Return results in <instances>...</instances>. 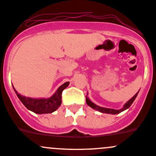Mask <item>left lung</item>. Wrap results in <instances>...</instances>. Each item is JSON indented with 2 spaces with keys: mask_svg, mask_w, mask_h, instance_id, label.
I'll return each mask as SVG.
<instances>
[{
  "mask_svg": "<svg viewBox=\"0 0 156 156\" xmlns=\"http://www.w3.org/2000/svg\"><path fill=\"white\" fill-rule=\"evenodd\" d=\"M138 93H139V91H138V92L136 93V94H135V95L133 96V97H132L130 100H129L128 101H127V103L124 105L123 108H122L121 109H113V108H104V107H101V106H97V105L94 104V103H92V102H91L90 100L87 98V97H86V103H87V104L90 106V107H91L92 108H94V109L97 110V111L100 112L115 115V114H119V113L125 111V109H127V108H128L129 107H130V106H131L132 103H133V102L134 101L135 99H136Z\"/></svg>",
  "mask_w": 156,
  "mask_h": 156,
  "instance_id": "8db88e82",
  "label": "left lung"
}]
</instances>
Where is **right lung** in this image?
Instances as JSON below:
<instances>
[{
	"label": "right lung",
	"instance_id": "add662e5",
	"mask_svg": "<svg viewBox=\"0 0 156 156\" xmlns=\"http://www.w3.org/2000/svg\"><path fill=\"white\" fill-rule=\"evenodd\" d=\"M69 84V82L64 83L58 88L56 93L49 98L34 99L26 97L19 94L14 87L13 89L20 101L28 109L37 114H46L53 112L60 106L62 103V92L65 88L68 87Z\"/></svg>",
	"mask_w": 156,
	"mask_h": 156
}]
</instances>
